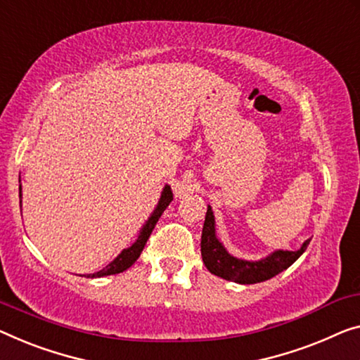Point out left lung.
Wrapping results in <instances>:
<instances>
[{"mask_svg":"<svg viewBox=\"0 0 360 360\" xmlns=\"http://www.w3.org/2000/svg\"><path fill=\"white\" fill-rule=\"evenodd\" d=\"M310 243V239L300 245L299 250H275L270 255L260 260H244L238 259L229 254L221 240L217 238V229H214V214L212 207L208 205L205 223L202 229V260L207 270L212 275H217L223 280L234 281L239 284H255L270 280L278 273L286 270L296 262Z\"/></svg>","mask_w":360,"mask_h":360,"instance_id":"obj_1","label":"left lung"}]
</instances>
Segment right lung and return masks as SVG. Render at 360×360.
<instances>
[{
  "instance_id": "add662e5",
  "label": "right lung",
  "mask_w": 360,
  "mask_h": 360,
  "mask_svg": "<svg viewBox=\"0 0 360 360\" xmlns=\"http://www.w3.org/2000/svg\"><path fill=\"white\" fill-rule=\"evenodd\" d=\"M19 182H20V178H19ZM19 198H20L19 203L22 205V186L20 184H19ZM171 200H173V191H171V186L166 184L162 191V195H160L157 207H155V210L152 212V214H150L147 221L143 223L141 231H139L137 239L134 240V244L131 245V248L122 250L115 260L110 262V264L103 268V270L96 271V273H94V275H87V278H101V276L117 275V273H122L124 270H127L129 266H132L134 262L141 257V252L143 250V248H146V244L150 238V234H152V231H153L155 224H157L160 217H162V213L166 210V207L169 205Z\"/></svg>"
}]
</instances>
